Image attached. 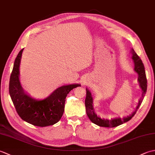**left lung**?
<instances>
[{
	"label": "left lung",
	"instance_id": "1",
	"mask_svg": "<svg viewBox=\"0 0 155 155\" xmlns=\"http://www.w3.org/2000/svg\"><path fill=\"white\" fill-rule=\"evenodd\" d=\"M132 52L133 54L132 58L133 59V61L134 62V71L137 72L138 75H139L138 81H139L141 89L143 91L142 97L140 98V99L139 102V104H138V106L137 107L135 110H134L133 114L130 115V116L124 117L123 118H116L110 120L104 119V118L102 119L100 117H97L96 113H94V110L93 105V97L91 96V93H90V91L87 88V96L86 98H85V107H86V112L87 116L93 123L96 124L98 126L103 127H115L126 123V122L130 120L131 118L134 117V115L136 114L137 110L139 109L141 103H142L143 98L146 94L147 89V80L146 77L145 70H144V64L140 57L137 55L136 52L134 51L133 49Z\"/></svg>",
	"mask_w": 155,
	"mask_h": 155
}]
</instances>
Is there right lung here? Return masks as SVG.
Listing matches in <instances>:
<instances>
[{
	"instance_id": "add662e5",
	"label": "right lung",
	"mask_w": 155,
	"mask_h": 155,
	"mask_svg": "<svg viewBox=\"0 0 155 155\" xmlns=\"http://www.w3.org/2000/svg\"><path fill=\"white\" fill-rule=\"evenodd\" d=\"M23 48L16 57L9 82V93L19 117L37 127H47L58 123L64 110L65 99L72 89L78 84L62 86L50 96L37 101L25 93L19 81V67Z\"/></svg>"
}]
</instances>
